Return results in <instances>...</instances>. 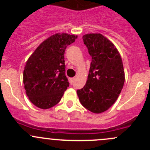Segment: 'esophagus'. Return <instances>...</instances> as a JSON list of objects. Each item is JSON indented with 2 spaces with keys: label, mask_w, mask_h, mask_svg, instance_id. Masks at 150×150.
<instances>
[{
  "label": "esophagus",
  "mask_w": 150,
  "mask_h": 150,
  "mask_svg": "<svg viewBox=\"0 0 150 150\" xmlns=\"http://www.w3.org/2000/svg\"><path fill=\"white\" fill-rule=\"evenodd\" d=\"M75 78H70V81H69V82H70V84L72 85V83H74V81H75Z\"/></svg>",
  "instance_id": "34e87169"
}]
</instances>
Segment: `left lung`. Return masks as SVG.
<instances>
[{
	"mask_svg": "<svg viewBox=\"0 0 150 150\" xmlns=\"http://www.w3.org/2000/svg\"><path fill=\"white\" fill-rule=\"evenodd\" d=\"M83 39L91 62L86 83L77 93L85 108L99 114L108 110L121 92L125 82L123 64L117 48L103 35L90 33Z\"/></svg>",
	"mask_w": 150,
	"mask_h": 150,
	"instance_id": "1",
	"label": "left lung"
}]
</instances>
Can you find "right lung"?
<instances>
[{
    "instance_id": "right-lung-1",
    "label": "right lung",
    "mask_w": 150,
    "mask_h": 150,
    "mask_svg": "<svg viewBox=\"0 0 150 150\" xmlns=\"http://www.w3.org/2000/svg\"><path fill=\"white\" fill-rule=\"evenodd\" d=\"M78 35L57 33L42 42L29 57L23 83L29 99L38 108L49 109L58 104L69 86L65 75L64 52Z\"/></svg>"
}]
</instances>
